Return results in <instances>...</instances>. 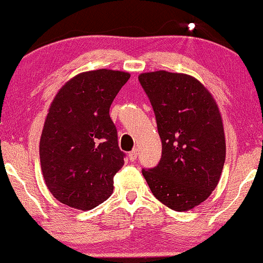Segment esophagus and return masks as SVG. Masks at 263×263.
Masks as SVG:
<instances>
[{"label": "esophagus", "instance_id": "1", "mask_svg": "<svg viewBox=\"0 0 263 263\" xmlns=\"http://www.w3.org/2000/svg\"><path fill=\"white\" fill-rule=\"evenodd\" d=\"M128 157H129V161L135 162L136 159H137V157H138V151H137V148H135L134 151H131V152L128 153Z\"/></svg>", "mask_w": 263, "mask_h": 263}]
</instances>
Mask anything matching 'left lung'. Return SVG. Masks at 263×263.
I'll list each match as a JSON object with an SVG mask.
<instances>
[{
    "label": "left lung",
    "instance_id": "8db88e82",
    "mask_svg": "<svg viewBox=\"0 0 263 263\" xmlns=\"http://www.w3.org/2000/svg\"><path fill=\"white\" fill-rule=\"evenodd\" d=\"M152 104L162 158L143 170L153 195L170 209L188 211L218 185L226 156L222 117L209 90L194 77L165 70L138 75Z\"/></svg>",
    "mask_w": 263,
    "mask_h": 263
}]
</instances>
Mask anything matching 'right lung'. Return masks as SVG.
<instances>
[{"label": "right lung", "instance_id": "obj_1", "mask_svg": "<svg viewBox=\"0 0 263 263\" xmlns=\"http://www.w3.org/2000/svg\"><path fill=\"white\" fill-rule=\"evenodd\" d=\"M128 79L126 71H84L66 81L53 99L39 157L44 182L60 203L91 210L112 194L125 155L108 112Z\"/></svg>", "mask_w": 263, "mask_h": 263}]
</instances>
